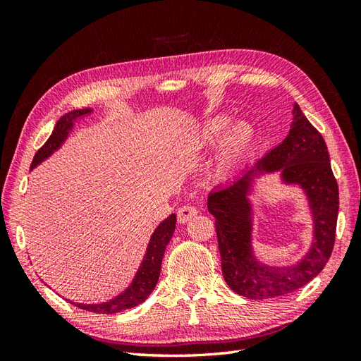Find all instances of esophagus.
Returning a JSON list of instances; mask_svg holds the SVG:
<instances>
[{"label": "esophagus", "instance_id": "obj_1", "mask_svg": "<svg viewBox=\"0 0 361 361\" xmlns=\"http://www.w3.org/2000/svg\"><path fill=\"white\" fill-rule=\"evenodd\" d=\"M197 212L198 211H197V208H194V206L185 204V206H181L178 212H176V217H178L180 224H186L188 220H190L194 216H197Z\"/></svg>", "mask_w": 361, "mask_h": 361}]
</instances>
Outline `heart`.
Here are the masks:
<instances>
[{
	"mask_svg": "<svg viewBox=\"0 0 361 361\" xmlns=\"http://www.w3.org/2000/svg\"><path fill=\"white\" fill-rule=\"evenodd\" d=\"M231 122V118L226 114L211 118L189 137L188 147L194 152L208 149L219 140L223 130ZM257 133L256 127L248 121H237L227 132L220 137L219 145L214 153L212 172L219 178L231 175L235 172L245 159L250 157L256 145Z\"/></svg>",
	"mask_w": 361,
	"mask_h": 361,
	"instance_id": "obj_1",
	"label": "heart"
}]
</instances>
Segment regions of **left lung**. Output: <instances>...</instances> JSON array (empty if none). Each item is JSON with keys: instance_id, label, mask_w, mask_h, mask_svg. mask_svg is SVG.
<instances>
[{"instance_id": "obj_1", "label": "left lung", "mask_w": 361, "mask_h": 361, "mask_svg": "<svg viewBox=\"0 0 361 361\" xmlns=\"http://www.w3.org/2000/svg\"><path fill=\"white\" fill-rule=\"evenodd\" d=\"M279 170L288 184H298L308 195L314 217V242L298 264L270 267L252 255V209L247 200L250 181L262 171ZM338 185L331 167L327 145L295 104L290 132L278 147L259 159L250 171L212 190L208 211L216 217V231L226 283L248 299L288 295L318 276L332 255L338 219Z\"/></svg>"}]
</instances>
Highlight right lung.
Returning <instances> with one entry per match:
<instances>
[{
	"label": "right lung",
	"mask_w": 361,
	"mask_h": 361,
	"mask_svg": "<svg viewBox=\"0 0 361 361\" xmlns=\"http://www.w3.org/2000/svg\"><path fill=\"white\" fill-rule=\"evenodd\" d=\"M88 113H91L90 109H82V110H73L70 113L63 114V116L57 121V124L54 127L49 140L46 141L35 153L30 169H34L37 164H40L42 161L48 158L54 150H57L66 140L68 132H70L74 126V121L85 116ZM175 224H176L175 214H171V216H169L164 221H161L159 226L155 229V233H153L150 237L147 251H145L142 262L140 268H137L132 286H130L124 293H121L119 296L113 298L111 301L104 302V304L73 302L75 307L88 310V312H94V313H106V315H113V313H119L122 310L136 307L137 304L144 302L158 282L161 262H163V256H164L167 243L171 242L173 235Z\"/></svg>",
	"instance_id": "obj_1"
}]
</instances>
